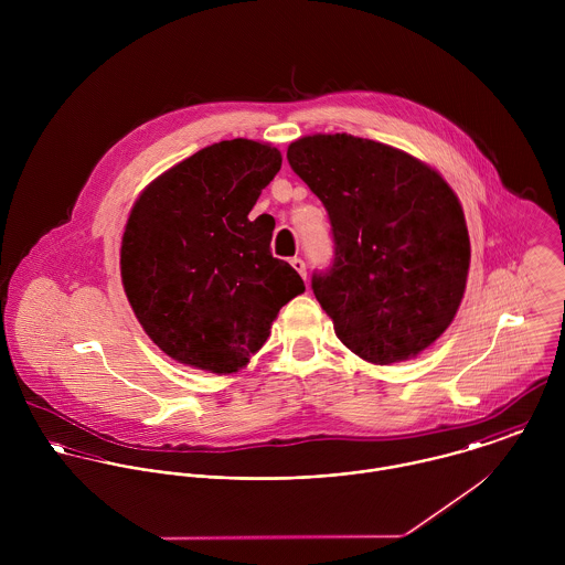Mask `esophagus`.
Instances as JSON below:
<instances>
[{"label": "esophagus", "instance_id": "obj_1", "mask_svg": "<svg viewBox=\"0 0 565 565\" xmlns=\"http://www.w3.org/2000/svg\"><path fill=\"white\" fill-rule=\"evenodd\" d=\"M289 263H291V267H294V269H296V271H298V274H300V276L307 280V265H305V260L296 256V258H291Z\"/></svg>", "mask_w": 565, "mask_h": 565}]
</instances>
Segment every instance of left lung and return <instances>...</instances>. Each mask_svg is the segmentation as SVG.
I'll use <instances>...</instances> for the list:
<instances>
[{"instance_id": "obj_1", "label": "left lung", "mask_w": 565, "mask_h": 565, "mask_svg": "<svg viewBox=\"0 0 565 565\" xmlns=\"http://www.w3.org/2000/svg\"><path fill=\"white\" fill-rule=\"evenodd\" d=\"M328 211L334 258L311 287L337 337L387 365L428 348L455 320L470 269L459 198L426 162L352 135L287 150Z\"/></svg>"}]
</instances>
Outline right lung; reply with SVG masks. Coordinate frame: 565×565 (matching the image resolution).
I'll return each mask as SVG.
<instances>
[{
    "label": "right lung",
    "mask_w": 565,
    "mask_h": 565,
    "mask_svg": "<svg viewBox=\"0 0 565 565\" xmlns=\"http://www.w3.org/2000/svg\"><path fill=\"white\" fill-rule=\"evenodd\" d=\"M276 148L233 139L167 169L135 202L121 280L148 337L178 363L233 374L263 348L278 311L305 291L274 258L249 211L280 171Z\"/></svg>",
    "instance_id": "add662e5"
}]
</instances>
